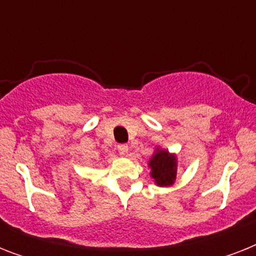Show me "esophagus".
Listing matches in <instances>:
<instances>
[{"label": "esophagus", "mask_w": 256, "mask_h": 256, "mask_svg": "<svg viewBox=\"0 0 256 256\" xmlns=\"http://www.w3.org/2000/svg\"><path fill=\"white\" fill-rule=\"evenodd\" d=\"M116 150H118V152H120V156H126L128 152V144H118Z\"/></svg>", "instance_id": "esophagus-1"}]
</instances>
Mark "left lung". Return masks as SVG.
<instances>
[{
    "mask_svg": "<svg viewBox=\"0 0 256 256\" xmlns=\"http://www.w3.org/2000/svg\"><path fill=\"white\" fill-rule=\"evenodd\" d=\"M148 168H152L150 175L158 186H171L176 178V156L158 148L148 160Z\"/></svg>",
    "mask_w": 256,
    "mask_h": 256,
    "instance_id": "obj_1",
    "label": "left lung"
}]
</instances>
